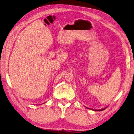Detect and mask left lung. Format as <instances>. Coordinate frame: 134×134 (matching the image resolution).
<instances>
[{
  "label": "left lung",
  "mask_w": 134,
  "mask_h": 134,
  "mask_svg": "<svg viewBox=\"0 0 134 134\" xmlns=\"http://www.w3.org/2000/svg\"><path fill=\"white\" fill-rule=\"evenodd\" d=\"M107 107H107H105V108H103V109H99V110H94V109H90V108H88V107H86L87 109H91V110H94V111H103V110H104L105 109H106V108Z\"/></svg>",
  "instance_id": "left-lung-1"
}]
</instances>
